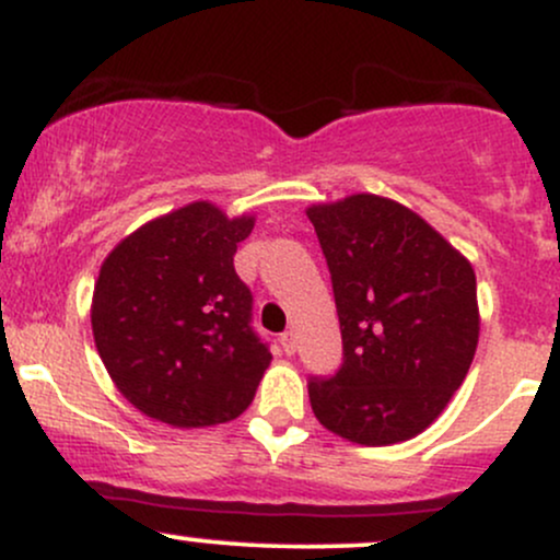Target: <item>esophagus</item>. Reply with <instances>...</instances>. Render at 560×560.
Masks as SVG:
<instances>
[{"instance_id": "34e87169", "label": "esophagus", "mask_w": 560, "mask_h": 560, "mask_svg": "<svg viewBox=\"0 0 560 560\" xmlns=\"http://www.w3.org/2000/svg\"><path fill=\"white\" fill-rule=\"evenodd\" d=\"M279 342H281V347H284L287 355H294V350H298V337H294V331H284V334H281Z\"/></svg>"}]
</instances>
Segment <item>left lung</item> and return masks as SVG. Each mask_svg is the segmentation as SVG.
<instances>
[{"label":"left lung","instance_id":"left-lung-1","mask_svg":"<svg viewBox=\"0 0 560 560\" xmlns=\"http://www.w3.org/2000/svg\"><path fill=\"white\" fill-rule=\"evenodd\" d=\"M342 329V365L307 378L316 419L358 445L421 434L464 384L479 342L477 276L400 202L313 205Z\"/></svg>","mask_w":560,"mask_h":560}]
</instances>
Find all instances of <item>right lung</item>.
I'll list each match as a JSON object with an SVG mask.
<instances>
[{"mask_svg":"<svg viewBox=\"0 0 560 560\" xmlns=\"http://www.w3.org/2000/svg\"><path fill=\"white\" fill-rule=\"evenodd\" d=\"M253 215L191 202L126 236L102 262L92 331L133 408L171 427L236 419L271 350L253 329V292L234 271Z\"/></svg>","mask_w":560,"mask_h":560,"instance_id":"add662e5","label":"right lung"}]
</instances>
